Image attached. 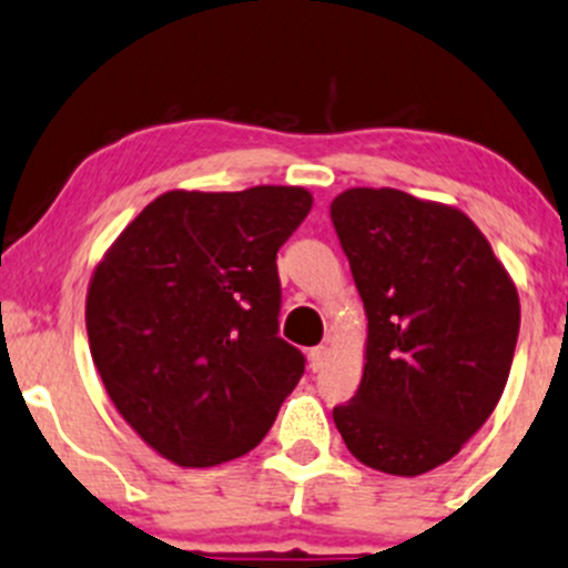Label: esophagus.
<instances>
[{"instance_id": "obj_1", "label": "esophagus", "mask_w": 568, "mask_h": 568, "mask_svg": "<svg viewBox=\"0 0 568 568\" xmlns=\"http://www.w3.org/2000/svg\"><path fill=\"white\" fill-rule=\"evenodd\" d=\"M326 356H329V348H326V345H318V348H310V354H307L310 369H313V373H318V369L326 364Z\"/></svg>"}]
</instances>
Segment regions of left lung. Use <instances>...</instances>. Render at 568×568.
Returning a JSON list of instances; mask_svg holds the SVG:
<instances>
[{"label":"left lung","mask_w":568,"mask_h":568,"mask_svg":"<svg viewBox=\"0 0 568 568\" xmlns=\"http://www.w3.org/2000/svg\"><path fill=\"white\" fill-rule=\"evenodd\" d=\"M332 223L367 315L359 392L334 408L367 468L419 476L463 449L498 405L520 332L504 264L455 206L351 187Z\"/></svg>","instance_id":"8db88e82"}]
</instances>
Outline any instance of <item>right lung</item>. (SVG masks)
I'll return each mask as SVG.
<instances>
[{
  "instance_id": "obj_1",
  "label": "right lung",
  "mask_w": 568,
  "mask_h": 568,
  "mask_svg": "<svg viewBox=\"0 0 568 568\" xmlns=\"http://www.w3.org/2000/svg\"><path fill=\"white\" fill-rule=\"evenodd\" d=\"M313 206L304 187L169 190L105 250L87 334L111 403L182 468L264 440L304 356L277 337V250Z\"/></svg>"
}]
</instances>
